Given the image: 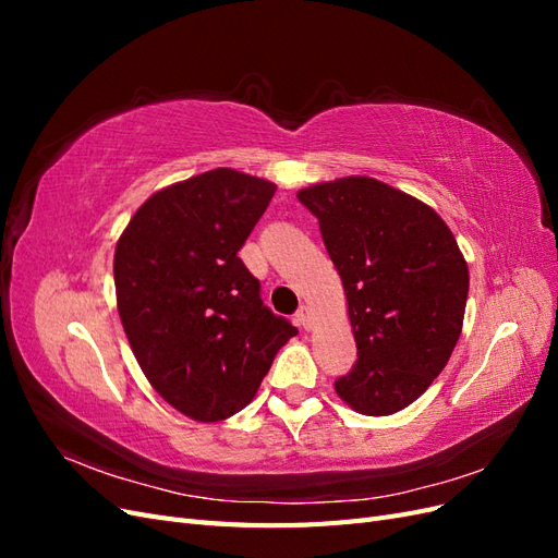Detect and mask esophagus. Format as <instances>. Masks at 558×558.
Returning <instances> with one entry per match:
<instances>
[{"instance_id": "1", "label": "esophagus", "mask_w": 558, "mask_h": 558, "mask_svg": "<svg viewBox=\"0 0 558 558\" xmlns=\"http://www.w3.org/2000/svg\"><path fill=\"white\" fill-rule=\"evenodd\" d=\"M295 320H298V326H300V328L310 330V328H312V314H310V307L302 305V307L295 312Z\"/></svg>"}]
</instances>
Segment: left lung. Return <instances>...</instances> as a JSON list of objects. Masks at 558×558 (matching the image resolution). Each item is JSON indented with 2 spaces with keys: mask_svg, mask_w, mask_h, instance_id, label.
Returning a JSON list of instances; mask_svg holds the SVG:
<instances>
[{
  "mask_svg": "<svg viewBox=\"0 0 558 558\" xmlns=\"http://www.w3.org/2000/svg\"><path fill=\"white\" fill-rule=\"evenodd\" d=\"M340 272L359 359L335 381L349 408L386 416L412 404L459 342L468 265L424 202L369 177L298 193Z\"/></svg>",
  "mask_w": 558,
  "mask_h": 558,
  "instance_id": "1",
  "label": "left lung"
}]
</instances>
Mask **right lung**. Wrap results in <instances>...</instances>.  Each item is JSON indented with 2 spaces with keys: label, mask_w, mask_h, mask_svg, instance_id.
Returning a JSON list of instances; mask_svg holds the SVG:
<instances>
[{
  "label": "right lung",
  "mask_w": 558,
  "mask_h": 558,
  "mask_svg": "<svg viewBox=\"0 0 558 558\" xmlns=\"http://www.w3.org/2000/svg\"><path fill=\"white\" fill-rule=\"evenodd\" d=\"M275 191L218 167L150 195L116 244L118 314L134 359L174 410L205 424L244 410L298 335L263 305L238 256Z\"/></svg>",
  "instance_id": "obj_1"
}]
</instances>
